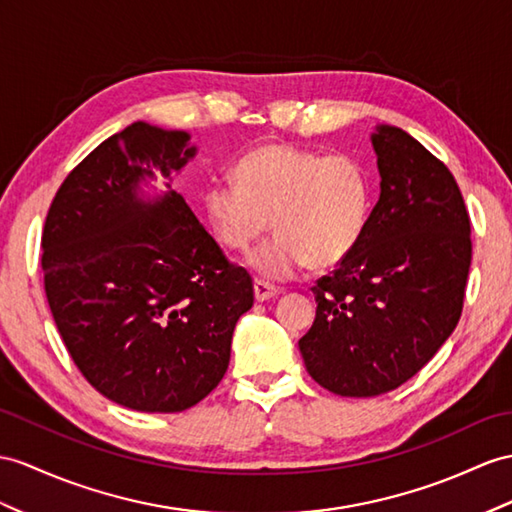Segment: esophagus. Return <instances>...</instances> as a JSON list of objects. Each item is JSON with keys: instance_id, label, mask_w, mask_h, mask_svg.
<instances>
[{"instance_id": "1", "label": "esophagus", "mask_w": 512, "mask_h": 512, "mask_svg": "<svg viewBox=\"0 0 512 512\" xmlns=\"http://www.w3.org/2000/svg\"><path fill=\"white\" fill-rule=\"evenodd\" d=\"M280 295V289H276V286H271L263 280H256L254 282V297L256 302H267V299L271 297H278Z\"/></svg>"}]
</instances>
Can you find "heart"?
<instances>
[{"instance_id": "obj_1", "label": "heart", "mask_w": 512, "mask_h": 512, "mask_svg": "<svg viewBox=\"0 0 512 512\" xmlns=\"http://www.w3.org/2000/svg\"><path fill=\"white\" fill-rule=\"evenodd\" d=\"M232 178L206 186V219L232 252H245L269 226L278 230L247 258L260 278L286 280L308 263L339 265L363 239L371 182L352 156L269 143L236 160Z\"/></svg>"}]
</instances>
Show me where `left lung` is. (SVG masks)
Here are the masks:
<instances>
[{
    "label": "left lung",
    "instance_id": "1",
    "mask_svg": "<svg viewBox=\"0 0 512 512\" xmlns=\"http://www.w3.org/2000/svg\"><path fill=\"white\" fill-rule=\"evenodd\" d=\"M380 199L363 239L313 286L317 315L299 339L323 389L376 397L430 363L463 313L471 223L443 162L395 126L371 134Z\"/></svg>",
    "mask_w": 512,
    "mask_h": 512
}]
</instances>
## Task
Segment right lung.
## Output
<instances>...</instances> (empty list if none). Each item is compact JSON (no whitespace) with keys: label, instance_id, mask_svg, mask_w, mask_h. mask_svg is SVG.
<instances>
[{"label":"right lung","instance_id":"add662e5","mask_svg":"<svg viewBox=\"0 0 512 512\" xmlns=\"http://www.w3.org/2000/svg\"><path fill=\"white\" fill-rule=\"evenodd\" d=\"M136 121L99 143L54 197L43 228L45 295L73 363L110 402L182 413L230 363L254 284L176 191L141 182L180 171L197 147Z\"/></svg>","mask_w":512,"mask_h":512}]
</instances>
